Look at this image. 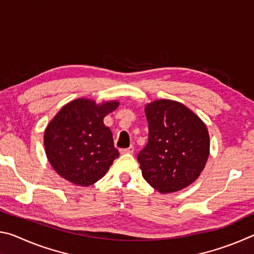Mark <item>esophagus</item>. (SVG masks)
Wrapping results in <instances>:
<instances>
[{"instance_id": "esophagus-1", "label": "esophagus", "mask_w": 254, "mask_h": 254, "mask_svg": "<svg viewBox=\"0 0 254 254\" xmlns=\"http://www.w3.org/2000/svg\"><path fill=\"white\" fill-rule=\"evenodd\" d=\"M120 152H121V153H133V152H134V147L131 145V147H128L127 149H121V150H120Z\"/></svg>"}]
</instances>
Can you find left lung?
<instances>
[{
	"label": "left lung",
	"mask_w": 254,
	"mask_h": 254,
	"mask_svg": "<svg viewBox=\"0 0 254 254\" xmlns=\"http://www.w3.org/2000/svg\"><path fill=\"white\" fill-rule=\"evenodd\" d=\"M144 111L149 137L137 153L143 178L162 194L189 186L207 161V127L188 107L175 101L152 102Z\"/></svg>",
	"instance_id": "left-lung-1"
}]
</instances>
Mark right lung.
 <instances>
[{
	"instance_id": "right-lung-1",
	"label": "right lung",
	"mask_w": 254,
	"mask_h": 254,
	"mask_svg": "<svg viewBox=\"0 0 254 254\" xmlns=\"http://www.w3.org/2000/svg\"><path fill=\"white\" fill-rule=\"evenodd\" d=\"M118 106L115 101L96 105L78 98L58 112L45 131L47 158L57 174L86 187L107 173L119 151L103 119Z\"/></svg>"
}]
</instances>
